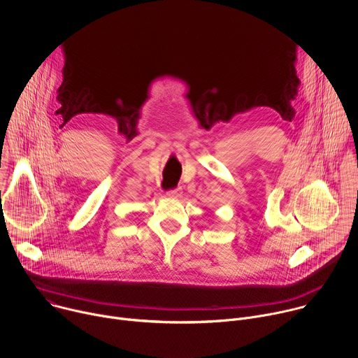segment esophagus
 <instances>
[{"label":"esophagus","instance_id":"1","mask_svg":"<svg viewBox=\"0 0 358 358\" xmlns=\"http://www.w3.org/2000/svg\"><path fill=\"white\" fill-rule=\"evenodd\" d=\"M166 194H168L169 197H172V199H178V197H180V194H182V190H180V189H173V190H169V192H166Z\"/></svg>","mask_w":358,"mask_h":358}]
</instances>
